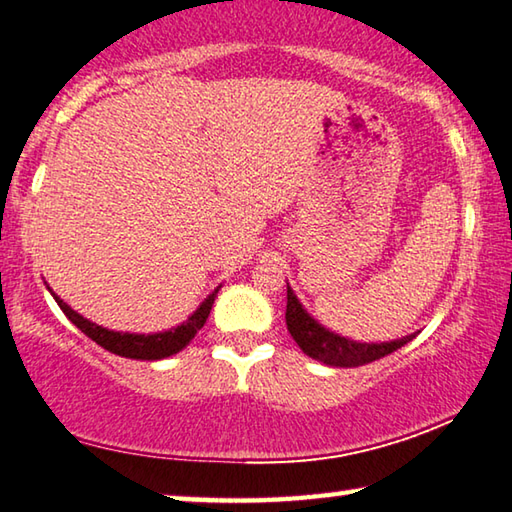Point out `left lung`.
<instances>
[{
	"instance_id": "8db88e82",
	"label": "left lung",
	"mask_w": 512,
	"mask_h": 512,
	"mask_svg": "<svg viewBox=\"0 0 512 512\" xmlns=\"http://www.w3.org/2000/svg\"><path fill=\"white\" fill-rule=\"evenodd\" d=\"M287 330L294 337V342L300 346V351L310 355L312 360H319L328 367H362L373 360L385 358V355L394 353L396 348L405 346L415 339L412 335H405L394 342H380V344H367V342H353V339L337 335V332L321 326L314 316L300 305L298 296L287 282Z\"/></svg>"
}]
</instances>
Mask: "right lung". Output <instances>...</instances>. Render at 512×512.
Returning <instances> with one entry per match:
<instances>
[{
    "label": "right lung",
    "instance_id": "add662e5",
    "mask_svg": "<svg viewBox=\"0 0 512 512\" xmlns=\"http://www.w3.org/2000/svg\"><path fill=\"white\" fill-rule=\"evenodd\" d=\"M218 289L221 287H216L212 294L202 300L198 310L193 312L184 323H180V326L164 330V332H152V335H141V332H118V330L97 326V323L84 319L79 312L72 310L68 303H63V300L56 296L52 289H50V294L54 296L56 303H59L63 314H66L68 319L75 323V326L84 332L86 337H91L95 344L107 348L109 353L120 355V358L152 362V360H164V358H170V355L180 353L182 348L189 344L193 337H196V332L205 326L207 316H209V312H212V305H214Z\"/></svg>",
    "mask_w": 512,
    "mask_h": 512
}]
</instances>
